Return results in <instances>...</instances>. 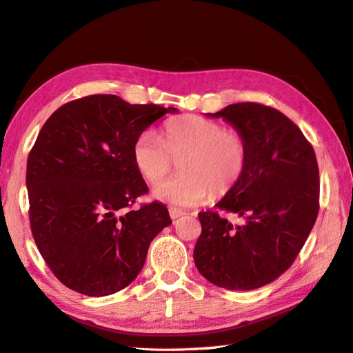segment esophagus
Instances as JSON below:
<instances>
[{
    "instance_id": "34e87169",
    "label": "esophagus",
    "mask_w": 353,
    "mask_h": 353,
    "mask_svg": "<svg viewBox=\"0 0 353 353\" xmlns=\"http://www.w3.org/2000/svg\"><path fill=\"white\" fill-rule=\"evenodd\" d=\"M170 212V218L173 219V221H176V219H179L180 216H183L185 214V212L183 210H179V209H174V207H171V209L168 210Z\"/></svg>"
}]
</instances>
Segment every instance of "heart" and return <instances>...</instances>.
<instances>
[{"label":"heart","mask_w":353,"mask_h":353,"mask_svg":"<svg viewBox=\"0 0 353 353\" xmlns=\"http://www.w3.org/2000/svg\"><path fill=\"white\" fill-rule=\"evenodd\" d=\"M161 139L152 131L134 141L132 159L144 180L157 183L177 161L182 170L153 189L171 205H195L212 194L225 195L246 170L248 144L239 131L201 116L188 114L164 125Z\"/></svg>","instance_id":"1"}]
</instances>
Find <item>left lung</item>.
Instances as JSON below:
<instances>
[{"mask_svg": "<svg viewBox=\"0 0 353 353\" xmlns=\"http://www.w3.org/2000/svg\"><path fill=\"white\" fill-rule=\"evenodd\" d=\"M207 116L222 117L246 140L245 173L214 205L243 222L198 213L194 261L213 285L250 291L285 273L309 237L319 212L318 161L301 130L273 107L237 103Z\"/></svg>", "mask_w": 353, "mask_h": 353, "instance_id": "left-lung-1", "label": "left lung"}]
</instances>
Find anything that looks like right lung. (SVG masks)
Wrapping results in <instances>:
<instances>
[{"label":"right lung","instance_id":"obj_1","mask_svg":"<svg viewBox=\"0 0 353 353\" xmlns=\"http://www.w3.org/2000/svg\"><path fill=\"white\" fill-rule=\"evenodd\" d=\"M165 113L177 108L89 95L43 125L26 162L31 231L52 273L73 291L105 296L128 286L171 223L158 201L131 210L149 191L134 141Z\"/></svg>","mask_w":353,"mask_h":353}]
</instances>
